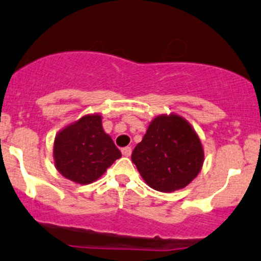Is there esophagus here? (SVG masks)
<instances>
[{"instance_id": "esophagus-1", "label": "esophagus", "mask_w": 261, "mask_h": 261, "mask_svg": "<svg viewBox=\"0 0 261 261\" xmlns=\"http://www.w3.org/2000/svg\"><path fill=\"white\" fill-rule=\"evenodd\" d=\"M122 154L124 156H129L130 154H132V148L130 147H124L122 149Z\"/></svg>"}]
</instances>
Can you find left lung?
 <instances>
[{
	"mask_svg": "<svg viewBox=\"0 0 261 261\" xmlns=\"http://www.w3.org/2000/svg\"><path fill=\"white\" fill-rule=\"evenodd\" d=\"M145 183L158 192L187 187L199 174L204 150L192 125L176 114L158 116L132 153Z\"/></svg>",
	"mask_w": 261,
	"mask_h": 261,
	"instance_id": "8db88e82",
	"label": "left lung"
}]
</instances>
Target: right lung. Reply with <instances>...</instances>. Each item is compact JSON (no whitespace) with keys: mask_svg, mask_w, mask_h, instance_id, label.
Here are the masks:
<instances>
[{"mask_svg":"<svg viewBox=\"0 0 261 261\" xmlns=\"http://www.w3.org/2000/svg\"><path fill=\"white\" fill-rule=\"evenodd\" d=\"M122 153L103 130L102 117L88 114L56 136L53 158L58 172L78 184L97 180Z\"/></svg>","mask_w":261,"mask_h":261,"instance_id":"right-lung-1","label":"right lung"}]
</instances>
